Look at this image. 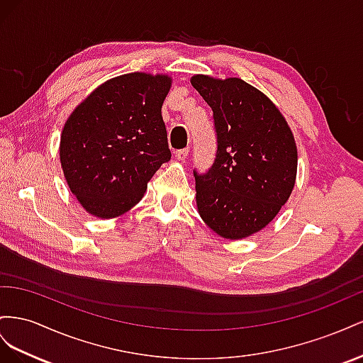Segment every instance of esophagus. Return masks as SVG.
<instances>
[{
  "instance_id": "obj_1",
  "label": "esophagus",
  "mask_w": 363,
  "mask_h": 363,
  "mask_svg": "<svg viewBox=\"0 0 363 363\" xmlns=\"http://www.w3.org/2000/svg\"><path fill=\"white\" fill-rule=\"evenodd\" d=\"M174 157H176V160H179V161H185V160H187V157H189V149L176 150V152H174Z\"/></svg>"
}]
</instances>
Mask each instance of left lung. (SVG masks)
<instances>
[{"label":"left lung","instance_id":"1","mask_svg":"<svg viewBox=\"0 0 363 363\" xmlns=\"http://www.w3.org/2000/svg\"><path fill=\"white\" fill-rule=\"evenodd\" d=\"M190 82L213 109L217 135L211 169L194 172L198 211L223 239H246L291 198L298 167L294 133L272 100L245 80L196 74Z\"/></svg>","mask_w":363,"mask_h":363}]
</instances>
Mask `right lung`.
Segmentation results:
<instances>
[{
  "label": "right lung",
  "mask_w": 363,
  "mask_h": 363,
  "mask_svg": "<svg viewBox=\"0 0 363 363\" xmlns=\"http://www.w3.org/2000/svg\"><path fill=\"white\" fill-rule=\"evenodd\" d=\"M170 88L167 74L129 72L106 80L71 112L59 158L71 193L91 216L128 213L170 161L161 116Z\"/></svg>",
  "instance_id": "1"
}]
</instances>
